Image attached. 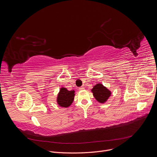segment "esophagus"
Here are the masks:
<instances>
[{
    "mask_svg": "<svg viewBox=\"0 0 157 157\" xmlns=\"http://www.w3.org/2000/svg\"><path fill=\"white\" fill-rule=\"evenodd\" d=\"M84 89V87H80L79 88V90H83Z\"/></svg>",
    "mask_w": 157,
    "mask_h": 157,
    "instance_id": "1",
    "label": "esophagus"
}]
</instances>
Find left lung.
Instances as JSON below:
<instances>
[{"label":"left lung","instance_id":"left-lung-1","mask_svg":"<svg viewBox=\"0 0 157 157\" xmlns=\"http://www.w3.org/2000/svg\"><path fill=\"white\" fill-rule=\"evenodd\" d=\"M95 99L100 103L105 102L111 95V92L102 84H96L91 89Z\"/></svg>","mask_w":157,"mask_h":157}]
</instances>
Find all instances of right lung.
Here are the masks:
<instances>
[{"label": "right lung", "instance_id": "right-lung-1", "mask_svg": "<svg viewBox=\"0 0 157 157\" xmlns=\"http://www.w3.org/2000/svg\"><path fill=\"white\" fill-rule=\"evenodd\" d=\"M75 91H68L65 87H61L57 96V103L62 107H68L73 102L75 98Z\"/></svg>", "mask_w": 157, "mask_h": 157}]
</instances>
